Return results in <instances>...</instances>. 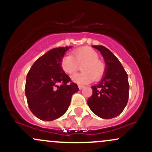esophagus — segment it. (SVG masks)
<instances>
[{
	"label": "esophagus",
	"mask_w": 152,
	"mask_h": 152,
	"mask_svg": "<svg viewBox=\"0 0 152 152\" xmlns=\"http://www.w3.org/2000/svg\"><path fill=\"white\" fill-rule=\"evenodd\" d=\"M78 88H79L80 90H81L82 88H84V86H83V85H80V84H78Z\"/></svg>",
	"instance_id": "obj_1"
}]
</instances>
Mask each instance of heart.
Listing matches in <instances>:
<instances>
[{
    "instance_id": "obj_1",
    "label": "heart",
    "mask_w": 152,
    "mask_h": 152,
    "mask_svg": "<svg viewBox=\"0 0 152 152\" xmlns=\"http://www.w3.org/2000/svg\"><path fill=\"white\" fill-rule=\"evenodd\" d=\"M81 74H75L72 80L79 84L89 83L102 78L106 71L104 62L99 58V54L89 47H81L72 51V56L69 54L63 56L61 60V67L68 74H74L81 65Z\"/></svg>"
}]
</instances>
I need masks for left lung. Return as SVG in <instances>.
Returning <instances> with one entry per match:
<instances>
[{"label":"left lung","instance_id":"1","mask_svg":"<svg viewBox=\"0 0 152 152\" xmlns=\"http://www.w3.org/2000/svg\"><path fill=\"white\" fill-rule=\"evenodd\" d=\"M103 56L106 71L100 82L91 86L93 94L87 100L90 109L96 116L109 119L119 115L129 99L128 75L118 59L103 46H93Z\"/></svg>","mask_w":152,"mask_h":152}]
</instances>
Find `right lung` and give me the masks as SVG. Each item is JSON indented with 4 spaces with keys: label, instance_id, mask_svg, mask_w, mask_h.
Instances as JSON below:
<instances>
[{
    "label": "right lung",
    "instance_id": "add662e5",
    "mask_svg": "<svg viewBox=\"0 0 152 152\" xmlns=\"http://www.w3.org/2000/svg\"><path fill=\"white\" fill-rule=\"evenodd\" d=\"M71 46L48 50L38 58L26 76L25 94L31 112L43 121H53L67 111L76 83L61 67V60Z\"/></svg>",
    "mask_w": 152,
    "mask_h": 152
}]
</instances>
